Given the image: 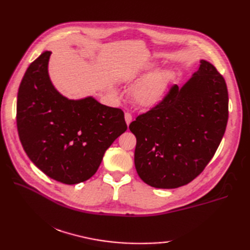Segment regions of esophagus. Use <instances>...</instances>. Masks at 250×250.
Masks as SVG:
<instances>
[{
    "instance_id": "esophagus-1",
    "label": "esophagus",
    "mask_w": 250,
    "mask_h": 250,
    "mask_svg": "<svg viewBox=\"0 0 250 250\" xmlns=\"http://www.w3.org/2000/svg\"><path fill=\"white\" fill-rule=\"evenodd\" d=\"M125 122H126V125H130L131 124V121H132V119H133V117H132V115L130 114V113H125Z\"/></svg>"
}]
</instances>
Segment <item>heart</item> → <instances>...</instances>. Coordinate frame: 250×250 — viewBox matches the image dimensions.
I'll list each match as a JSON object with an SVG mask.
<instances>
[{"mask_svg":"<svg viewBox=\"0 0 250 250\" xmlns=\"http://www.w3.org/2000/svg\"><path fill=\"white\" fill-rule=\"evenodd\" d=\"M173 74L168 70H159L149 74L136 84L133 95L136 102L143 106H151L158 103L171 83Z\"/></svg>","mask_w":250,"mask_h":250,"instance_id":"obj_1","label":"heart"}]
</instances>
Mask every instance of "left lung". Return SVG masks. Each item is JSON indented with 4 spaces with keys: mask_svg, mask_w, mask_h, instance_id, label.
<instances>
[{
    "mask_svg": "<svg viewBox=\"0 0 250 250\" xmlns=\"http://www.w3.org/2000/svg\"><path fill=\"white\" fill-rule=\"evenodd\" d=\"M229 117L225 78L205 60L179 88L173 84L157 105L132 121L134 162L143 182L173 189L204 171L218 148Z\"/></svg>",
    "mask_w": 250,
    "mask_h": 250,
    "instance_id": "left-lung-1",
    "label": "left lung"
}]
</instances>
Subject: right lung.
I'll return each instance as SVG.
<instances>
[{
	"label": "right lung",
	"instance_id": "add662e5",
	"mask_svg": "<svg viewBox=\"0 0 250 250\" xmlns=\"http://www.w3.org/2000/svg\"><path fill=\"white\" fill-rule=\"evenodd\" d=\"M50 51L31 63L20 83L17 129L30 160L47 176L66 185L98 171L106 149L126 131L125 114L93 98L63 97L48 76Z\"/></svg>",
	"mask_w": 250,
	"mask_h": 250
}]
</instances>
